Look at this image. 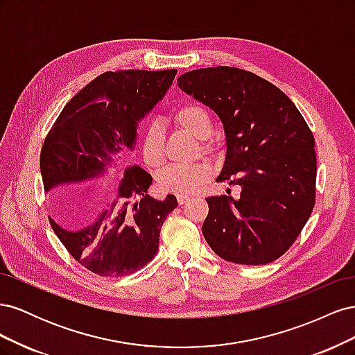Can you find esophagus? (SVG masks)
<instances>
[{
	"mask_svg": "<svg viewBox=\"0 0 355 355\" xmlns=\"http://www.w3.org/2000/svg\"><path fill=\"white\" fill-rule=\"evenodd\" d=\"M188 201H189V197H188V196H178V202L180 204V206H182V204L188 202Z\"/></svg>",
	"mask_w": 355,
	"mask_h": 355,
	"instance_id": "1",
	"label": "esophagus"
}]
</instances>
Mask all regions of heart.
Returning a JSON list of instances; mask_svg holds the SVG:
<instances>
[{"label":"heart","instance_id":"heart-1","mask_svg":"<svg viewBox=\"0 0 355 355\" xmlns=\"http://www.w3.org/2000/svg\"><path fill=\"white\" fill-rule=\"evenodd\" d=\"M175 121L185 132L200 141H206L213 135V120L210 114L197 103L182 105L175 112ZM210 149L209 145H204ZM142 158L148 167L157 168L164 161L163 149V127L154 123L148 127V132L142 142ZM210 176V167L207 164L180 166L173 164L166 167L158 175V187L161 191L170 194L187 196L202 185Z\"/></svg>","mask_w":355,"mask_h":355}]
</instances>
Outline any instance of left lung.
I'll return each instance as SVG.
<instances>
[{"instance_id": "1", "label": "left lung", "mask_w": 355, "mask_h": 355, "mask_svg": "<svg viewBox=\"0 0 355 355\" xmlns=\"http://www.w3.org/2000/svg\"><path fill=\"white\" fill-rule=\"evenodd\" d=\"M180 90L218 114L227 157L218 182L239 200L207 197L202 235L222 259L265 265L295 243L315 202V141L287 96L256 73L216 67L185 72Z\"/></svg>"}]
</instances>
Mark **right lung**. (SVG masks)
I'll return each mask as SVG.
<instances>
[{"label":"right lung","mask_w":355,"mask_h":355,"mask_svg":"<svg viewBox=\"0 0 355 355\" xmlns=\"http://www.w3.org/2000/svg\"><path fill=\"white\" fill-rule=\"evenodd\" d=\"M178 71H108L67 103L49 132L40 155L44 191L50 192V225L75 261L101 277L133 274L158 252L159 230L178 206L175 196H148L153 178L139 166L127 167L115 200L93 223L67 230L59 222L71 211L67 184L105 175L112 154L133 149L137 123L164 98Z\"/></svg>","instance_id":"right-lung-1"}]
</instances>
